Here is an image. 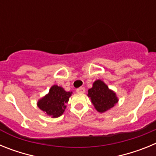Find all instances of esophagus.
Listing matches in <instances>:
<instances>
[{
  "label": "esophagus",
  "mask_w": 156,
  "mask_h": 156,
  "mask_svg": "<svg viewBox=\"0 0 156 156\" xmlns=\"http://www.w3.org/2000/svg\"><path fill=\"white\" fill-rule=\"evenodd\" d=\"M85 91H86V90H85L84 87H80L76 89V92L78 94H83L85 93Z\"/></svg>",
  "instance_id": "34e87169"
}]
</instances>
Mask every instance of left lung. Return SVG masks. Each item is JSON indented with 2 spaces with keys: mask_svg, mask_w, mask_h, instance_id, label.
Wrapping results in <instances>:
<instances>
[{
  "mask_svg": "<svg viewBox=\"0 0 156 156\" xmlns=\"http://www.w3.org/2000/svg\"><path fill=\"white\" fill-rule=\"evenodd\" d=\"M87 96L99 112L108 111L118 102V98L115 92L110 90L108 86L100 80L94 83L93 87L88 90Z\"/></svg>",
  "mask_w": 156,
  "mask_h": 156,
  "instance_id": "1",
  "label": "left lung"
}]
</instances>
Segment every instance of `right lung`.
Returning a JSON list of instances; mask_svg holds the SVG:
<instances>
[{
  "mask_svg": "<svg viewBox=\"0 0 156 156\" xmlns=\"http://www.w3.org/2000/svg\"><path fill=\"white\" fill-rule=\"evenodd\" d=\"M72 92H67L62 87L53 85L49 93L40 99L37 106L45 114L52 118H57L63 114L66 108V104L69 101Z\"/></svg>",
  "mask_w": 156,
  "mask_h": 156,
  "instance_id": "add662e5",
  "label": "right lung"
}]
</instances>
